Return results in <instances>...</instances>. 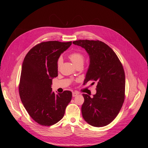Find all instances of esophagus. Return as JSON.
I'll return each instance as SVG.
<instances>
[{
  "mask_svg": "<svg viewBox=\"0 0 148 148\" xmlns=\"http://www.w3.org/2000/svg\"><path fill=\"white\" fill-rule=\"evenodd\" d=\"M78 94V92H73V97H76Z\"/></svg>",
  "mask_w": 148,
  "mask_h": 148,
  "instance_id": "obj_1",
  "label": "esophagus"
}]
</instances>
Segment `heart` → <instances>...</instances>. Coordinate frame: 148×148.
<instances>
[{"label":"heart","instance_id":"b5f03b06","mask_svg":"<svg viewBox=\"0 0 148 148\" xmlns=\"http://www.w3.org/2000/svg\"><path fill=\"white\" fill-rule=\"evenodd\" d=\"M69 57L76 66H77L80 64H83L84 61V56L83 55V54L78 51H74L71 53V54H69ZM62 63V57H60L58 58L57 61V67L58 68L61 66Z\"/></svg>","mask_w":148,"mask_h":148}]
</instances>
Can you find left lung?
I'll list each match as a JSON object with an SVG mask.
<instances>
[{
    "label": "left lung",
    "instance_id": "left-lung-1",
    "mask_svg": "<svg viewBox=\"0 0 148 148\" xmlns=\"http://www.w3.org/2000/svg\"><path fill=\"white\" fill-rule=\"evenodd\" d=\"M73 43L86 50L90 62L84 84L97 82V92L91 98L83 94L82 117L88 123L102 127L118 115L125 99V76L123 66L113 50L99 40H79Z\"/></svg>",
    "mask_w": 148,
    "mask_h": 148
}]
</instances>
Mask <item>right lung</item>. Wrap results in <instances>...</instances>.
Returning <instances> with one entry per match:
<instances>
[{"label": "right lung", "mask_w": 148, "mask_h": 148, "mask_svg": "<svg viewBox=\"0 0 148 148\" xmlns=\"http://www.w3.org/2000/svg\"><path fill=\"white\" fill-rule=\"evenodd\" d=\"M71 41H49L33 47L23 62L18 87L19 95L25 109L37 123L53 125L64 116L72 98V92L52 91L53 78L58 75L57 61Z\"/></svg>", "instance_id": "add662e5"}]
</instances>
